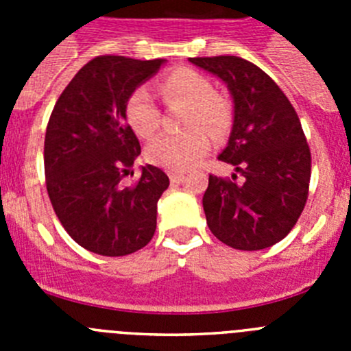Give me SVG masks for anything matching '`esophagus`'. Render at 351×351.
I'll return each mask as SVG.
<instances>
[{"instance_id":"1","label":"esophagus","mask_w":351,"mask_h":351,"mask_svg":"<svg viewBox=\"0 0 351 351\" xmlns=\"http://www.w3.org/2000/svg\"><path fill=\"white\" fill-rule=\"evenodd\" d=\"M169 178L172 184H179L184 181V172H169Z\"/></svg>"}]
</instances>
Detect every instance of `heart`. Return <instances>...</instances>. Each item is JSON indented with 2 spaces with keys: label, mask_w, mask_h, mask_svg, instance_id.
<instances>
[{
  "label": "heart",
  "mask_w": 351,
  "mask_h": 351,
  "mask_svg": "<svg viewBox=\"0 0 351 351\" xmlns=\"http://www.w3.org/2000/svg\"><path fill=\"white\" fill-rule=\"evenodd\" d=\"M161 96L167 104L184 101L182 126L179 133H163L145 147V158L151 165L182 172L207 154L210 137H219L230 130L234 123V107L226 96L213 91V84L204 73L193 68H176L158 82ZM125 116L138 137H153L160 128L161 114L147 88L133 89L125 104ZM208 129L206 130L205 128Z\"/></svg>",
  "instance_id": "heart-1"
}]
</instances>
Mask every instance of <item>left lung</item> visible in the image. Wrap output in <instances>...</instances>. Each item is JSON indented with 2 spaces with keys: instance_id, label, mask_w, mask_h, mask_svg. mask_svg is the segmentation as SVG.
<instances>
[{
  "instance_id": "8db88e82",
  "label": "left lung",
  "mask_w": 351,
  "mask_h": 351,
  "mask_svg": "<svg viewBox=\"0 0 351 351\" xmlns=\"http://www.w3.org/2000/svg\"><path fill=\"white\" fill-rule=\"evenodd\" d=\"M223 79L234 96L230 141L218 160L235 167L230 178L209 176L204 193L209 230L226 246L265 250L295 226L308 202L311 151L295 108L280 86L237 56L190 58Z\"/></svg>"
}]
</instances>
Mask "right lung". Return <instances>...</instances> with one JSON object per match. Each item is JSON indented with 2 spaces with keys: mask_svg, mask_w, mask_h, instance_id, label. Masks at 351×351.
Listing matches in <instances>:
<instances>
[{
  "mask_svg": "<svg viewBox=\"0 0 351 351\" xmlns=\"http://www.w3.org/2000/svg\"><path fill=\"white\" fill-rule=\"evenodd\" d=\"M163 61L96 56L70 80L49 117V198L68 235L96 255L135 253L156 230V204L170 181L161 169L145 165L135 184L123 186L141 154L125 104Z\"/></svg>",
  "mask_w": 351,
  "mask_h": 351,
  "instance_id": "1",
  "label": "right lung"
}]
</instances>
